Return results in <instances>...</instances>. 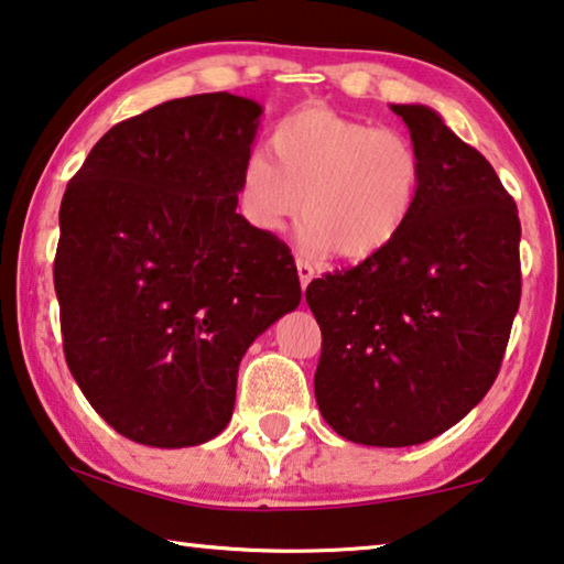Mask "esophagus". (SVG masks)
I'll use <instances>...</instances> for the list:
<instances>
[{
  "mask_svg": "<svg viewBox=\"0 0 564 564\" xmlns=\"http://www.w3.org/2000/svg\"><path fill=\"white\" fill-rule=\"evenodd\" d=\"M294 267H297V276H300V288L305 290L307 284L312 282V276H315V270H312V267L305 262V259H297V262H294Z\"/></svg>",
  "mask_w": 564,
  "mask_h": 564,
  "instance_id": "obj_1",
  "label": "esophagus"
}]
</instances>
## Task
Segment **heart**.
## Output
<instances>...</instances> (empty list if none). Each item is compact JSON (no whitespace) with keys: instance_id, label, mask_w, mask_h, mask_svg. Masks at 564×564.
I'll return each mask as SVG.
<instances>
[{"instance_id":"heart-1","label":"heart","mask_w":564,"mask_h":564,"mask_svg":"<svg viewBox=\"0 0 564 564\" xmlns=\"http://www.w3.org/2000/svg\"><path fill=\"white\" fill-rule=\"evenodd\" d=\"M270 155L241 163L239 212L257 231L276 234L305 209L300 245L310 257H376L419 209L426 166L398 128L307 106L274 126Z\"/></svg>"}]
</instances>
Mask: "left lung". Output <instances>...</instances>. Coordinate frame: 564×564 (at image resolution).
<instances>
[{
  "label": "left lung",
  "instance_id": "obj_1",
  "mask_svg": "<svg viewBox=\"0 0 564 564\" xmlns=\"http://www.w3.org/2000/svg\"><path fill=\"white\" fill-rule=\"evenodd\" d=\"M423 155V192L383 252L310 282L323 330L315 398L362 446H415L452 429L497 378L519 310L517 204L436 110L391 106Z\"/></svg>",
  "mask_w": 564,
  "mask_h": 564
}]
</instances>
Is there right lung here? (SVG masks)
Listing matches in <instances>:
<instances>
[{
  "mask_svg": "<svg viewBox=\"0 0 564 564\" xmlns=\"http://www.w3.org/2000/svg\"><path fill=\"white\" fill-rule=\"evenodd\" d=\"M262 106L161 102L93 145L59 206L65 360L120 436L198 446L227 429L249 345L300 305L290 249L237 214Z\"/></svg>",
  "mask_w": 564,
  "mask_h": 564,
  "instance_id": "obj_1",
  "label": "right lung"
}]
</instances>
